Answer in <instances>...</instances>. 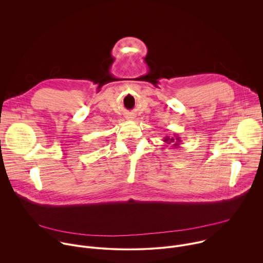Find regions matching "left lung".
<instances>
[{
    "instance_id": "8db88e82",
    "label": "left lung",
    "mask_w": 263,
    "mask_h": 263,
    "mask_svg": "<svg viewBox=\"0 0 263 263\" xmlns=\"http://www.w3.org/2000/svg\"><path fill=\"white\" fill-rule=\"evenodd\" d=\"M163 142H164V144L163 145H167V144H172L173 146L172 147H174V148H178V147H180V143H181V138L177 135V134H175L174 135V137H170V136H165L163 139Z\"/></svg>"
}]
</instances>
